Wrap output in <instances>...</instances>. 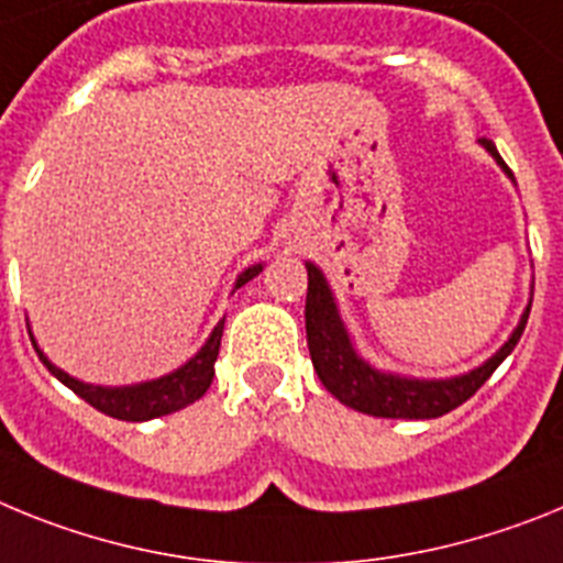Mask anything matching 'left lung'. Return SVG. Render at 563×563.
Here are the masks:
<instances>
[{
	"label": "left lung",
	"mask_w": 563,
	"mask_h": 563,
	"mask_svg": "<svg viewBox=\"0 0 563 563\" xmlns=\"http://www.w3.org/2000/svg\"><path fill=\"white\" fill-rule=\"evenodd\" d=\"M478 144L485 146L493 155L501 173L516 184L512 173L498 155L496 144L487 139H478ZM309 272V295H306V336H309V354L314 363L320 383L325 385L329 394H334L342 405L368 413V417L383 419H437L448 410L459 408L462 402L476 394L482 385L490 379L493 371L505 363L510 351L516 349V342L521 340L530 317L532 291L527 309L518 317V325L507 342L490 360L476 365L467 374L444 376V379H419V376L394 374V371H383L371 365L360 351H356L354 340L349 334V325L342 320L336 297L331 291L329 280L320 272V266L306 263Z\"/></svg>",
	"instance_id": "1"
}]
</instances>
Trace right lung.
Segmentation results:
<instances>
[{"mask_svg": "<svg viewBox=\"0 0 563 563\" xmlns=\"http://www.w3.org/2000/svg\"><path fill=\"white\" fill-rule=\"evenodd\" d=\"M263 272V263H254V266L243 268L238 280H234L232 291H238L241 286H246L252 277H257ZM227 320V317H223ZM223 320L212 329V334L207 336V342L200 345V351L195 356H189L187 363L178 365L169 374L158 376V379H146V383H133V385H92L85 379H76L67 371H62L58 365H53L45 356V351L38 349L36 336L31 331V322H27V334H31L33 349H36L38 360L45 363V368L56 376L58 383L67 385L73 394L90 402L92 408L107 413L112 419H121V422H146V419H158L166 413H175V410L187 408L195 399H200L207 394V388L212 385L214 376V360H218V349H221L223 336Z\"/></svg>", "mask_w": 563, "mask_h": 563, "instance_id": "right-lung-1", "label": "right lung"}]
</instances>
